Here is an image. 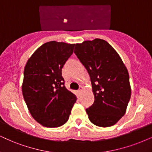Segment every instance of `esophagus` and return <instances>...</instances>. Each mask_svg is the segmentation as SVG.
Instances as JSON below:
<instances>
[{
	"instance_id": "34e87169",
	"label": "esophagus",
	"mask_w": 152,
	"mask_h": 152,
	"mask_svg": "<svg viewBox=\"0 0 152 152\" xmlns=\"http://www.w3.org/2000/svg\"><path fill=\"white\" fill-rule=\"evenodd\" d=\"M83 90V86H80L79 90H79V92H81Z\"/></svg>"
}]
</instances>
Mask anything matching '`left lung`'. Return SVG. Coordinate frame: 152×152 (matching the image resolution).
<instances>
[{
    "label": "left lung",
    "mask_w": 152,
    "mask_h": 152,
    "mask_svg": "<svg viewBox=\"0 0 152 152\" xmlns=\"http://www.w3.org/2000/svg\"><path fill=\"white\" fill-rule=\"evenodd\" d=\"M74 53L90 75L95 101L86 109L99 127L114 126L126 114L131 96L129 74L121 58L106 41L95 38L75 44Z\"/></svg>",
    "instance_id": "left-lung-1"
}]
</instances>
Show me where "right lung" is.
Returning <instances> with one entry per match:
<instances>
[{"label":"right lung","mask_w":152,"mask_h":152,"mask_svg":"<svg viewBox=\"0 0 152 152\" xmlns=\"http://www.w3.org/2000/svg\"><path fill=\"white\" fill-rule=\"evenodd\" d=\"M74 44L50 41L29 57L24 67L23 97L31 115L42 126L57 128L66 124L76 95L65 88L62 69Z\"/></svg>","instance_id":"right-lung-1"}]
</instances>
